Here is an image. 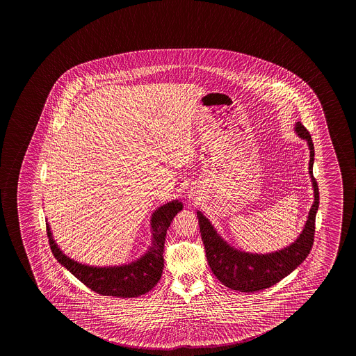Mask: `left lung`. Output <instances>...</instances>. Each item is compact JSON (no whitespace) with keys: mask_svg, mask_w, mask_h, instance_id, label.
Here are the masks:
<instances>
[{"mask_svg":"<svg viewBox=\"0 0 356 356\" xmlns=\"http://www.w3.org/2000/svg\"><path fill=\"white\" fill-rule=\"evenodd\" d=\"M294 130L298 136L308 144L310 152L309 175L314 190V202L309 211L303 231L293 243L280 251L266 254L241 251L222 238L210 220L206 218L201 211H197L200 232L210 268L223 286L234 291L250 293L274 286L302 264L312 250L314 242L315 216L319 207V188L313 176L314 144L302 122H298Z\"/></svg>","mask_w":356,"mask_h":356,"instance_id":"left-lung-1","label":"left lung"}]
</instances>
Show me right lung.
I'll return each instance as SVG.
<instances>
[{
    "mask_svg": "<svg viewBox=\"0 0 356 356\" xmlns=\"http://www.w3.org/2000/svg\"><path fill=\"white\" fill-rule=\"evenodd\" d=\"M182 202L179 200L170 201L154 211L150 220L152 225V245L140 258L134 262L122 266L94 267L76 262L65 256L53 239L52 231L47 225V236L53 256L65 269L81 280L92 291L102 296L119 298L139 297L152 291L161 278L163 269V243L166 231L171 222L180 211Z\"/></svg>",
    "mask_w": 356,
    "mask_h": 356,
    "instance_id": "add662e5",
    "label": "right lung"
}]
</instances>
